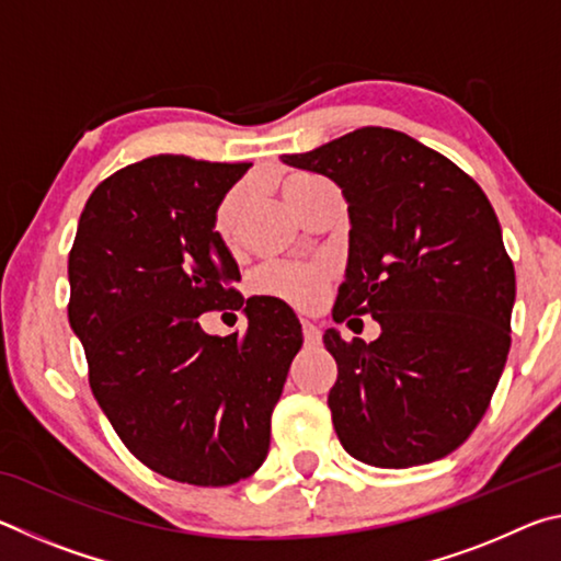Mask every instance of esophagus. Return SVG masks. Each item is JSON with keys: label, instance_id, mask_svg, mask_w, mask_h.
I'll list each match as a JSON object with an SVG mask.
<instances>
[{"label": "esophagus", "instance_id": "34e87169", "mask_svg": "<svg viewBox=\"0 0 561 561\" xmlns=\"http://www.w3.org/2000/svg\"><path fill=\"white\" fill-rule=\"evenodd\" d=\"M301 334H304V341H307V344H319L321 341V331L317 329V324L314 321H309V319H301Z\"/></svg>", "mask_w": 561, "mask_h": 561}]
</instances>
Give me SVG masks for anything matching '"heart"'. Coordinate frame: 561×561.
<instances>
[{
	"label": "heart",
	"mask_w": 561,
	"mask_h": 561,
	"mask_svg": "<svg viewBox=\"0 0 561 561\" xmlns=\"http://www.w3.org/2000/svg\"><path fill=\"white\" fill-rule=\"evenodd\" d=\"M321 180L314 173H301V170H294L287 173L282 180V193L287 197L294 210H299L301 203L307 201V195L314 190ZM247 205V185L237 183L217 201L213 210V234L220 242H232L237 234V225H240V217ZM331 282V272L324 264H304V262H279L264 267L257 279H254V287L264 297L282 299L287 304H294L299 309H311L324 299L327 287Z\"/></svg>",
	"instance_id": "heart-1"
}]
</instances>
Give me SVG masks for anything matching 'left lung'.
Returning <instances> with one entry per match:
<instances>
[{
    "mask_svg": "<svg viewBox=\"0 0 561 561\" xmlns=\"http://www.w3.org/2000/svg\"><path fill=\"white\" fill-rule=\"evenodd\" d=\"M282 160L331 178L348 203L334 321L381 324L371 344L324 334L339 366L329 408L341 445L374 468L445 458L478 428L510 351L515 267L488 195L393 128L366 126Z\"/></svg>",
    "mask_w": 561,
    "mask_h": 561,
    "instance_id": "8db88e82",
    "label": "left lung"
}]
</instances>
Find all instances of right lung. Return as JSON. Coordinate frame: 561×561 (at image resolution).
<instances>
[{
    "label": "right lung",
    "instance_id": "add662e5",
    "mask_svg": "<svg viewBox=\"0 0 561 561\" xmlns=\"http://www.w3.org/2000/svg\"><path fill=\"white\" fill-rule=\"evenodd\" d=\"M252 163L153 156L93 190L69 252V324L89 383L123 445L158 474L201 488L250 478L301 324L279 299H247L213 234V210ZM245 309L242 335L210 337L197 316Z\"/></svg>",
    "mask_w": 561,
    "mask_h": 561
}]
</instances>
